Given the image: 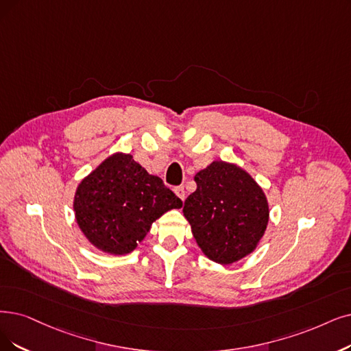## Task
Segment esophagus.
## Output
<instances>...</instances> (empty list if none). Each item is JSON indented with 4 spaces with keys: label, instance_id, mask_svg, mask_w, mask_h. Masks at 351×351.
Returning a JSON list of instances; mask_svg holds the SVG:
<instances>
[{
    "label": "esophagus",
    "instance_id": "1",
    "mask_svg": "<svg viewBox=\"0 0 351 351\" xmlns=\"http://www.w3.org/2000/svg\"><path fill=\"white\" fill-rule=\"evenodd\" d=\"M174 193L178 195V199H181V200L186 199V191H184V187H183V186H177V187L174 189Z\"/></svg>",
    "mask_w": 351,
    "mask_h": 351
}]
</instances>
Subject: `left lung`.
Wrapping results in <instances>:
<instances>
[{"label": "left lung", "instance_id": "left-lung-1", "mask_svg": "<svg viewBox=\"0 0 351 351\" xmlns=\"http://www.w3.org/2000/svg\"><path fill=\"white\" fill-rule=\"evenodd\" d=\"M183 212L195 242L212 261L229 265L254 252L269 219L262 189L242 168L215 161L194 177Z\"/></svg>", "mask_w": 351, "mask_h": 351}]
</instances>
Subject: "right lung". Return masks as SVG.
<instances>
[{"instance_id":"1","label":"right lung","mask_w":351,"mask_h":351,"mask_svg":"<svg viewBox=\"0 0 351 351\" xmlns=\"http://www.w3.org/2000/svg\"><path fill=\"white\" fill-rule=\"evenodd\" d=\"M73 206L79 228L92 245L125 255L144 239L154 220L183 202L130 154H115L82 181Z\"/></svg>"}]
</instances>
